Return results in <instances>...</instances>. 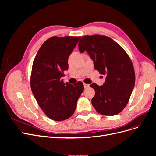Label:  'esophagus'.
Here are the masks:
<instances>
[{
  "instance_id": "1",
  "label": "esophagus",
  "mask_w": 156,
  "mask_h": 156,
  "mask_svg": "<svg viewBox=\"0 0 156 156\" xmlns=\"http://www.w3.org/2000/svg\"><path fill=\"white\" fill-rule=\"evenodd\" d=\"M83 84H84V88H88V87H89V84H88L83 83Z\"/></svg>"
}]
</instances>
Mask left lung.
<instances>
[{"label": "left lung", "mask_w": 156, "mask_h": 156, "mask_svg": "<svg viewBox=\"0 0 156 156\" xmlns=\"http://www.w3.org/2000/svg\"><path fill=\"white\" fill-rule=\"evenodd\" d=\"M79 49L80 53L86 51L95 69L106 75L102 86L90 85L95 90L93 107L103 115H118L127 105L135 86V74L129 56L116 41L102 35L82 37Z\"/></svg>", "instance_id": "left-lung-1"}]
</instances>
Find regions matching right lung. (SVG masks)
<instances>
[{
  "mask_svg": "<svg viewBox=\"0 0 156 156\" xmlns=\"http://www.w3.org/2000/svg\"><path fill=\"white\" fill-rule=\"evenodd\" d=\"M81 37L53 36L41 45L34 60L30 87L39 106L49 119L62 121L74 113L83 92L82 82L64 83V71Z\"/></svg>",
  "mask_w": 156,
  "mask_h": 156,
  "instance_id": "add662e5",
  "label": "right lung"
}]
</instances>
